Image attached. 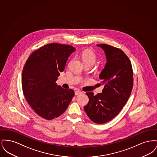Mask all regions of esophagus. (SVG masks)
Masks as SVG:
<instances>
[{"mask_svg":"<svg viewBox=\"0 0 157 157\" xmlns=\"http://www.w3.org/2000/svg\"><path fill=\"white\" fill-rule=\"evenodd\" d=\"M82 93V92L81 90H75V95H79V94H81Z\"/></svg>","mask_w":157,"mask_h":157,"instance_id":"1","label":"esophagus"}]
</instances>
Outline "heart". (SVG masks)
<instances>
[{"label":"heart","instance_id":"b5f03b06","mask_svg":"<svg viewBox=\"0 0 157 157\" xmlns=\"http://www.w3.org/2000/svg\"><path fill=\"white\" fill-rule=\"evenodd\" d=\"M82 58L84 63H92V64H94L97 60L95 54L90 49H86L83 51Z\"/></svg>","mask_w":157,"mask_h":157}]
</instances>
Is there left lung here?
Listing matches in <instances>:
<instances>
[{
    "instance_id": "obj_1",
    "label": "left lung",
    "mask_w": 157,
    "mask_h": 157,
    "mask_svg": "<svg viewBox=\"0 0 157 157\" xmlns=\"http://www.w3.org/2000/svg\"><path fill=\"white\" fill-rule=\"evenodd\" d=\"M105 53L106 63L99 78L104 88L94 95L86 92L88 104L84 111L94 122L101 124L115 118L130 97L133 88L132 65L121 49L106 44H98Z\"/></svg>"
}]
</instances>
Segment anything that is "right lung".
<instances>
[{"instance_id": "obj_1", "label": "right lung", "mask_w": 157, "mask_h": 157, "mask_svg": "<svg viewBox=\"0 0 157 157\" xmlns=\"http://www.w3.org/2000/svg\"><path fill=\"white\" fill-rule=\"evenodd\" d=\"M75 51L71 45L48 44L32 53L25 64L22 74L24 96L33 111L44 119L59 117L74 96L73 90L63 89L56 81Z\"/></svg>"}]
</instances>
